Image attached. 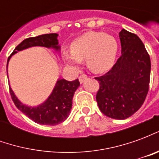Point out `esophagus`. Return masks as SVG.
<instances>
[{"label": "esophagus", "instance_id": "esophagus-1", "mask_svg": "<svg viewBox=\"0 0 159 159\" xmlns=\"http://www.w3.org/2000/svg\"><path fill=\"white\" fill-rule=\"evenodd\" d=\"M88 78V76H87V75H85V74H81L79 76V81H80V83H83L85 80Z\"/></svg>", "mask_w": 159, "mask_h": 159}]
</instances>
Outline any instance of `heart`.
<instances>
[{
    "label": "heart",
    "mask_w": 159,
    "mask_h": 159,
    "mask_svg": "<svg viewBox=\"0 0 159 159\" xmlns=\"http://www.w3.org/2000/svg\"><path fill=\"white\" fill-rule=\"evenodd\" d=\"M117 52L113 36L103 32H87L70 45V52H64V59L76 66L86 59L88 67L93 72H102L112 66Z\"/></svg>",
    "instance_id": "1"
}]
</instances>
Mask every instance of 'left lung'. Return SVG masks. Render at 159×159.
<instances>
[{"mask_svg":"<svg viewBox=\"0 0 159 159\" xmlns=\"http://www.w3.org/2000/svg\"><path fill=\"white\" fill-rule=\"evenodd\" d=\"M122 54L111 69L97 76L96 101L100 111L114 119H126L143 105L149 90L150 56L135 34L119 33Z\"/></svg>","mask_w":159,"mask_h":159,"instance_id":"left-lung-1","label":"left lung"}]
</instances>
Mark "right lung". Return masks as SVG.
<instances>
[{
  "instance_id": "right-lung-1",
  "label": "right lung",
  "mask_w": 159,
  "mask_h": 159,
  "mask_svg": "<svg viewBox=\"0 0 159 159\" xmlns=\"http://www.w3.org/2000/svg\"><path fill=\"white\" fill-rule=\"evenodd\" d=\"M57 36V34L52 33L27 38L16 47L11 55L16 53L18 51H21L23 49L34 46H42L48 48H53L58 50L59 49V47L58 45ZM11 55L8 57L7 64ZM79 85L80 83L78 79L72 82L66 81L65 79H59L56 83L53 91L48 97V99L37 107H29L24 105L17 99L10 87L9 91L12 101L15 104L17 108L21 111L23 113L25 114L29 118L33 120L35 123L44 125H57L63 123L69 116L72 106L73 95Z\"/></svg>"
}]
</instances>
